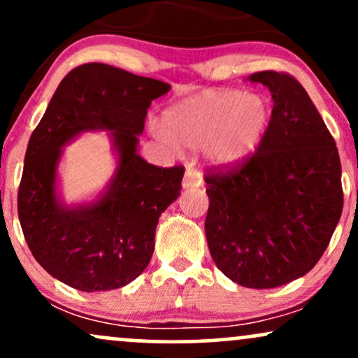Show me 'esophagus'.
<instances>
[{
    "instance_id": "1",
    "label": "esophagus",
    "mask_w": 358,
    "mask_h": 358,
    "mask_svg": "<svg viewBox=\"0 0 358 358\" xmlns=\"http://www.w3.org/2000/svg\"><path fill=\"white\" fill-rule=\"evenodd\" d=\"M183 188H195V187H200L202 185V175H200V171H196L195 168L188 166L187 171H185L183 175Z\"/></svg>"
}]
</instances>
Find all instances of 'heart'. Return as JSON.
Instances as JSON below:
<instances>
[{
  "label": "heart",
  "instance_id": "heart-1",
  "mask_svg": "<svg viewBox=\"0 0 358 358\" xmlns=\"http://www.w3.org/2000/svg\"><path fill=\"white\" fill-rule=\"evenodd\" d=\"M271 121V104L261 94L210 89L171 106L162 136L176 146L200 150L220 165H237L261 145Z\"/></svg>",
  "mask_w": 358,
  "mask_h": 358
}]
</instances>
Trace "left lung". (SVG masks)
Instances as JSON below:
<instances>
[{"instance_id":"8db88e82","label":"left lung","mask_w":358,"mask_h":358,"mask_svg":"<svg viewBox=\"0 0 358 358\" xmlns=\"http://www.w3.org/2000/svg\"><path fill=\"white\" fill-rule=\"evenodd\" d=\"M273 94L261 145L237 165L207 170L208 249L237 285L278 287L305 276L330 244L343 208L335 139L303 85L286 72L249 77Z\"/></svg>"}]
</instances>
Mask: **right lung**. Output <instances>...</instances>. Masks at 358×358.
Segmentation results:
<instances>
[{"mask_svg": "<svg viewBox=\"0 0 358 358\" xmlns=\"http://www.w3.org/2000/svg\"><path fill=\"white\" fill-rule=\"evenodd\" d=\"M168 90L166 82L108 64L79 65L31 133L18 188L20 224L36 262L65 285L87 293L117 289L150 264L156 224L180 195L185 166L150 165L136 146L151 101ZM89 129L115 131L118 173L99 203L64 209L55 196L59 148Z\"/></svg>", "mask_w": 358, "mask_h": 358, "instance_id": "obj_1", "label": "right lung"}]
</instances>
